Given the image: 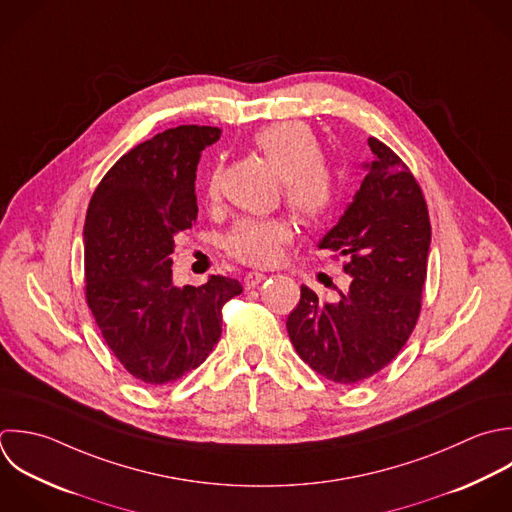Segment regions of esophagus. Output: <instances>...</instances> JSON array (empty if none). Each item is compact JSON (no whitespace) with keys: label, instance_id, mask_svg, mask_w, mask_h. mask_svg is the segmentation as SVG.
Returning a JSON list of instances; mask_svg holds the SVG:
<instances>
[{"label":"esophagus","instance_id":"obj_1","mask_svg":"<svg viewBox=\"0 0 512 512\" xmlns=\"http://www.w3.org/2000/svg\"><path fill=\"white\" fill-rule=\"evenodd\" d=\"M265 279H267V275H265V273L249 271V273L245 275V287H247V289H253V287H257L261 281H265Z\"/></svg>","mask_w":512,"mask_h":512}]
</instances>
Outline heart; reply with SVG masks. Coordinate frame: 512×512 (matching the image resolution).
Listing matches in <instances>:
<instances>
[{
	"label": "heart",
	"mask_w": 512,
	"mask_h": 512,
	"mask_svg": "<svg viewBox=\"0 0 512 512\" xmlns=\"http://www.w3.org/2000/svg\"><path fill=\"white\" fill-rule=\"evenodd\" d=\"M255 149L271 163L283 181L289 209L305 223L323 219L337 203L341 181L337 169L323 157V145L311 127L299 121H281L253 135ZM219 195V171H213L205 197ZM293 237L285 219H241L225 235V251L247 265H271L281 247Z\"/></svg>",
	"instance_id": "1"
}]
</instances>
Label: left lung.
I'll return each instance as SVG.
<instances>
[{"label": "left lung", "mask_w": 512, "mask_h": 512, "mask_svg": "<svg viewBox=\"0 0 512 512\" xmlns=\"http://www.w3.org/2000/svg\"><path fill=\"white\" fill-rule=\"evenodd\" d=\"M369 147L375 161L365 165L361 189L319 243L347 257L349 291L321 303L301 285L287 319L297 355L339 385L361 383L399 355L419 321L427 279L431 221L423 189L391 147L377 137Z\"/></svg>", "instance_id": "obj_1"}]
</instances>
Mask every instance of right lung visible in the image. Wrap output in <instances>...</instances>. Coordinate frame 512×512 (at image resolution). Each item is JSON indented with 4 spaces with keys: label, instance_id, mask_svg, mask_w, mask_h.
<instances>
[{
    "label": "right lung",
    "instance_id": "right-lung-1",
    "mask_svg": "<svg viewBox=\"0 0 512 512\" xmlns=\"http://www.w3.org/2000/svg\"><path fill=\"white\" fill-rule=\"evenodd\" d=\"M219 127L179 125L121 155L95 187L85 227V301L123 369L161 387L197 369L221 337V309L243 291L211 275L171 281L173 237L197 219L195 171Z\"/></svg>",
    "mask_w": 512,
    "mask_h": 512
}]
</instances>
